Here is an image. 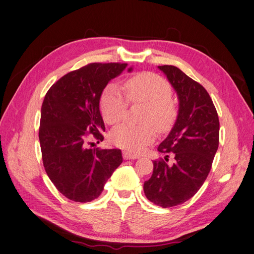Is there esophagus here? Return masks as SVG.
<instances>
[{"instance_id":"esophagus-1","label":"esophagus","mask_w":254,"mask_h":254,"mask_svg":"<svg viewBox=\"0 0 254 254\" xmlns=\"http://www.w3.org/2000/svg\"><path fill=\"white\" fill-rule=\"evenodd\" d=\"M123 158H124L125 160H130V159H137L139 158V156H136L132 152H129V151L125 150V151H123Z\"/></svg>"}]
</instances>
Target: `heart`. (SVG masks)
<instances>
[{"mask_svg": "<svg viewBox=\"0 0 254 254\" xmlns=\"http://www.w3.org/2000/svg\"><path fill=\"white\" fill-rule=\"evenodd\" d=\"M124 89L126 96L117 83H109L101 97V110L105 121L114 125L124 118L128 101L145 104L142 118L144 124H122L110 133V140L114 145L140 152L155 140L157 128L165 131L172 127L178 109L172 98L170 82L158 74L150 72L135 74L126 80Z\"/></svg>", "mask_w": 254, "mask_h": 254, "instance_id": "b5f03b06", "label": "heart"}]
</instances>
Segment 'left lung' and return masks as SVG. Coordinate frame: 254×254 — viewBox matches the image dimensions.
I'll list each match as a JSON object with an SVG mask.
<instances>
[{"mask_svg": "<svg viewBox=\"0 0 254 254\" xmlns=\"http://www.w3.org/2000/svg\"><path fill=\"white\" fill-rule=\"evenodd\" d=\"M179 98V112L170 134L158 146L168 158L153 161V172L144 182L149 201L172 207L188 201L202 187L219 144V120L206 90L174 65H160Z\"/></svg>", "mask_w": 254, "mask_h": 254, "instance_id": "1", "label": "left lung"}]
</instances>
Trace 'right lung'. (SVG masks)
Returning a JSON list of instances; mask_svg holds the SVG:
<instances>
[{
  "label": "right lung",
  "mask_w": 254,
  "mask_h": 254,
  "mask_svg": "<svg viewBox=\"0 0 254 254\" xmlns=\"http://www.w3.org/2000/svg\"><path fill=\"white\" fill-rule=\"evenodd\" d=\"M127 64L94 63L63 76L41 107L39 140L43 166L54 186L70 200L89 202L123 162L121 149L90 148L88 136L104 140L99 99ZM131 71V68H129Z\"/></svg>",
  "instance_id": "obj_1"
}]
</instances>
